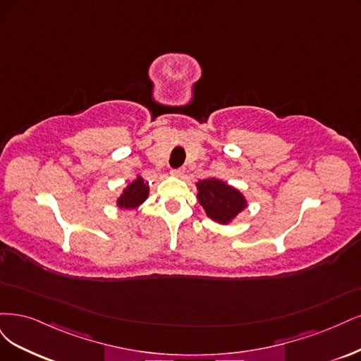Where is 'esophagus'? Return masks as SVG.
<instances>
[{"instance_id": "obj_1", "label": "esophagus", "mask_w": 361, "mask_h": 361, "mask_svg": "<svg viewBox=\"0 0 361 361\" xmlns=\"http://www.w3.org/2000/svg\"><path fill=\"white\" fill-rule=\"evenodd\" d=\"M171 176L172 177H177V178H183L184 177V169H172L171 171Z\"/></svg>"}]
</instances>
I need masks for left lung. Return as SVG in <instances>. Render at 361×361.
Segmentation results:
<instances>
[{
	"instance_id": "1",
	"label": "left lung",
	"mask_w": 361,
	"mask_h": 361,
	"mask_svg": "<svg viewBox=\"0 0 361 361\" xmlns=\"http://www.w3.org/2000/svg\"><path fill=\"white\" fill-rule=\"evenodd\" d=\"M197 201L207 217L220 225H229L247 208V200L237 188L224 180L212 177L196 183Z\"/></svg>"
}]
</instances>
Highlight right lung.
Here are the masks:
<instances>
[{"label":"right lung","mask_w":361,"mask_h":361,"mask_svg":"<svg viewBox=\"0 0 361 361\" xmlns=\"http://www.w3.org/2000/svg\"><path fill=\"white\" fill-rule=\"evenodd\" d=\"M149 195L148 183L141 176L126 185L121 195L117 197V207L120 210H135L139 205H142Z\"/></svg>","instance_id":"obj_1"}]
</instances>
